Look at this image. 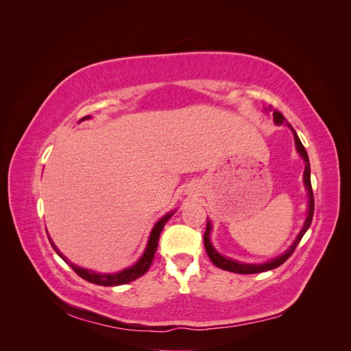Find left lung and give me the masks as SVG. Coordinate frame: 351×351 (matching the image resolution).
Here are the masks:
<instances>
[{"label":"left lung","mask_w":351,"mask_h":351,"mask_svg":"<svg viewBox=\"0 0 351 351\" xmlns=\"http://www.w3.org/2000/svg\"><path fill=\"white\" fill-rule=\"evenodd\" d=\"M268 110L274 111V121L277 123V124H282L284 121H287L285 117L278 110H274L272 107H268ZM289 127L294 133V141H295L297 152L302 155V158L304 159V164H306L303 178H304V184H306V189H307V195H309V204H307L309 206H307V218L304 221V226H303L302 231L299 232V236H297V239L291 244V247L287 250L284 254H281V256H278L277 259H272L271 262L262 263V265H247V263H240V262H236V261H231V259H227L224 256H221V254L214 247H212V244L209 241L210 224H209V221H208L206 222V231H205V236H204L205 249H206V253H208L209 259L212 261V263H214L217 268H221V269H224V271H230V272H234V274H259V272H265V271L278 268L280 265H282L287 259L291 256L293 252L297 247V244L300 243L302 237L304 236V232L307 231V228L311 227L312 218H313V210H315V199H313V190H312V183H311V164H309V158H307V152L304 149V146L302 145V142L299 139V136H297V133L294 132V129H293L290 124H289Z\"/></svg>","instance_id":"obj_1"}]
</instances>
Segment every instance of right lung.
I'll use <instances>...</instances> for the list:
<instances>
[{"label":"right lung","mask_w":351,"mask_h":351,"mask_svg":"<svg viewBox=\"0 0 351 351\" xmlns=\"http://www.w3.org/2000/svg\"><path fill=\"white\" fill-rule=\"evenodd\" d=\"M86 119H89V115L83 117L82 120H86ZM173 214H174V212H171V214H167L164 218H161V219H159V221L156 222L154 230H152V232H151L149 243H147V247H146V250H145V253H143V256H142L139 261H137V263H134L132 268L124 269V271H121V272H119V274H95L93 271H88V269L79 268V267H76V265L70 263V262L67 261V258L64 256V254H62V253L57 249L56 244L52 243V240H51L49 237H48V239H49V243H51L52 249H54V250L58 253V256H60L62 261H64L66 263L70 265V267L73 268V271L76 272L80 278L86 280V281H89V282H92V284H97V285H105V287L121 285V284L132 282V281H134L136 278L142 277V275L146 274L147 269L151 268L152 261H154V258H155V252H156V247H158L159 234H161V231H162L164 226L167 224V221L173 217Z\"/></svg>","instance_id":"obj_1"}]
</instances>
